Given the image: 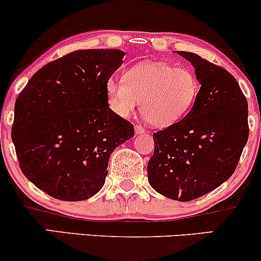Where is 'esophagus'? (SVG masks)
<instances>
[{
    "instance_id": "esophagus-1",
    "label": "esophagus",
    "mask_w": 261,
    "mask_h": 261,
    "mask_svg": "<svg viewBox=\"0 0 261 261\" xmlns=\"http://www.w3.org/2000/svg\"><path fill=\"white\" fill-rule=\"evenodd\" d=\"M135 133H136L137 135L143 134V133H144V127L142 126V125L136 124V125H135Z\"/></svg>"
}]
</instances>
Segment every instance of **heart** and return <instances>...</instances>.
Returning a JSON list of instances; mask_svg holds the SVG:
<instances>
[{"label": "heart", "instance_id": "heart-1", "mask_svg": "<svg viewBox=\"0 0 261 261\" xmlns=\"http://www.w3.org/2000/svg\"><path fill=\"white\" fill-rule=\"evenodd\" d=\"M109 106L126 118L140 100L142 118L154 127H168L186 117L199 92L196 74L166 62H143L130 68L124 80L109 79L106 85Z\"/></svg>", "mask_w": 261, "mask_h": 261}]
</instances>
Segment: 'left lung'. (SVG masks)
<instances>
[{"label":"left lung","instance_id":"left-lung-1","mask_svg":"<svg viewBox=\"0 0 261 261\" xmlns=\"http://www.w3.org/2000/svg\"><path fill=\"white\" fill-rule=\"evenodd\" d=\"M192 63L200 84L196 102L176 124L153 134L154 154L147 172L156 192L188 202L231 177L248 141V103L226 69L192 52L177 51Z\"/></svg>","mask_w":261,"mask_h":261}]
</instances>
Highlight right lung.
<instances>
[{
    "mask_svg": "<svg viewBox=\"0 0 261 261\" xmlns=\"http://www.w3.org/2000/svg\"><path fill=\"white\" fill-rule=\"evenodd\" d=\"M120 49H79L37 70L14 106L12 140L28 180L56 199H89L134 125L109 108L106 85Z\"/></svg>",
    "mask_w": 261,
    "mask_h": 261,
    "instance_id": "add662e5",
    "label": "right lung"
}]
</instances>
